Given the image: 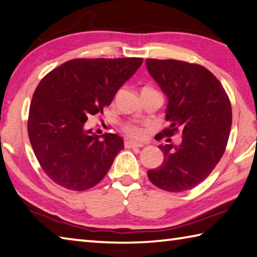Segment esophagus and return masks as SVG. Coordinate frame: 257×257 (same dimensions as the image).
<instances>
[{
	"instance_id": "1",
	"label": "esophagus",
	"mask_w": 257,
	"mask_h": 257,
	"mask_svg": "<svg viewBox=\"0 0 257 257\" xmlns=\"http://www.w3.org/2000/svg\"><path fill=\"white\" fill-rule=\"evenodd\" d=\"M124 146L125 148H141V147H145V143L136 142V141H125Z\"/></svg>"
}]
</instances>
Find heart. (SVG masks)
Here are the masks:
<instances>
[{
  "mask_svg": "<svg viewBox=\"0 0 257 257\" xmlns=\"http://www.w3.org/2000/svg\"><path fill=\"white\" fill-rule=\"evenodd\" d=\"M146 89V88H145ZM123 131L127 134L128 137L131 138H136V139H139V138H142L143 137V128L141 127V126L139 125H136V124H125L123 126Z\"/></svg>",
  "mask_w": 257,
  "mask_h": 257,
  "instance_id": "1",
  "label": "heart"
}]
</instances>
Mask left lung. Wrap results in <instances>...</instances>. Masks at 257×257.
I'll use <instances>...</instances> for the list:
<instances>
[{
	"label": "left lung",
	"instance_id": "8db88e82",
	"mask_svg": "<svg viewBox=\"0 0 257 257\" xmlns=\"http://www.w3.org/2000/svg\"><path fill=\"white\" fill-rule=\"evenodd\" d=\"M147 67L168 97L166 118L170 126L161 134H183L179 146L159 147L164 161L148 170V177L167 192L192 190L224 154L232 121L230 100L220 81L200 64L148 58Z\"/></svg>",
	"mask_w": 257,
	"mask_h": 257
}]
</instances>
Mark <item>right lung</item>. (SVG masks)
<instances>
[{"label":"right lung","mask_w":257,"mask_h":257,"mask_svg":"<svg viewBox=\"0 0 257 257\" xmlns=\"http://www.w3.org/2000/svg\"><path fill=\"white\" fill-rule=\"evenodd\" d=\"M143 58H75L44 76L28 116V137L44 173L70 191H85L106 176L124 149L117 134L96 136L84 128L102 114ZM103 137L101 141L100 137Z\"/></svg>","instance_id":"right-lung-1"}]
</instances>
